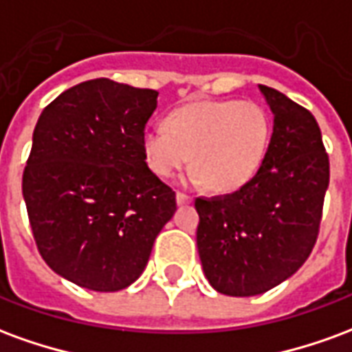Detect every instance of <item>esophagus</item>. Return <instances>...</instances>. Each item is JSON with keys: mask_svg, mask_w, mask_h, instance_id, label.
Wrapping results in <instances>:
<instances>
[{"mask_svg": "<svg viewBox=\"0 0 352 352\" xmlns=\"http://www.w3.org/2000/svg\"><path fill=\"white\" fill-rule=\"evenodd\" d=\"M190 196H186L184 192H177V204L179 206H184V204H190Z\"/></svg>", "mask_w": 352, "mask_h": 352, "instance_id": "esophagus-1", "label": "esophagus"}]
</instances>
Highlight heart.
I'll return each mask as SVG.
<instances>
[{"mask_svg":"<svg viewBox=\"0 0 352 352\" xmlns=\"http://www.w3.org/2000/svg\"><path fill=\"white\" fill-rule=\"evenodd\" d=\"M270 141V120L251 101H196L177 109L166 128L143 133L146 164L158 177L190 164L196 181L217 192H236L256 175Z\"/></svg>","mask_w":352,"mask_h":352,"instance_id":"b5f03b06","label":"heart"}]
</instances>
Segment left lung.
I'll list each match as a JSON object with an SVG mask.
<instances>
[{"label":"left lung","instance_id":"1","mask_svg":"<svg viewBox=\"0 0 352 352\" xmlns=\"http://www.w3.org/2000/svg\"><path fill=\"white\" fill-rule=\"evenodd\" d=\"M273 113L264 162L234 194L196 198L198 252L211 287L226 296L264 294L294 275L317 243L330 162L315 116L260 85Z\"/></svg>","mask_w":352,"mask_h":352}]
</instances>
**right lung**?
Returning a JSON list of instances; mask_svg holds the SVG:
<instances>
[{"mask_svg": "<svg viewBox=\"0 0 352 352\" xmlns=\"http://www.w3.org/2000/svg\"><path fill=\"white\" fill-rule=\"evenodd\" d=\"M158 92L111 79L80 82L43 109L22 175L37 249L52 272L116 292L145 270L175 192L146 166L145 124Z\"/></svg>", "mask_w": 352, "mask_h": 352, "instance_id": "add662e5", "label": "right lung"}]
</instances>
